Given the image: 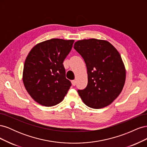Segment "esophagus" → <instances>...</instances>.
I'll return each mask as SVG.
<instances>
[{
    "mask_svg": "<svg viewBox=\"0 0 147 147\" xmlns=\"http://www.w3.org/2000/svg\"><path fill=\"white\" fill-rule=\"evenodd\" d=\"M71 83H72V84L73 86H75V84H76V81H75V80H72Z\"/></svg>",
    "mask_w": 147,
    "mask_h": 147,
    "instance_id": "1",
    "label": "esophagus"
}]
</instances>
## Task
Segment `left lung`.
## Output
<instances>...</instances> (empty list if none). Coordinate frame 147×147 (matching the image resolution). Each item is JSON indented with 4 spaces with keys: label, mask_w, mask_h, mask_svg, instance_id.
Masks as SVG:
<instances>
[{
    "label": "left lung",
    "mask_w": 147,
    "mask_h": 147,
    "mask_svg": "<svg viewBox=\"0 0 147 147\" xmlns=\"http://www.w3.org/2000/svg\"><path fill=\"white\" fill-rule=\"evenodd\" d=\"M74 49L84 59L87 67L88 85L78 90L87 106L102 109L117 98L126 80V69L118 50L109 42L84 39L74 44Z\"/></svg>",
    "instance_id": "1"
}]
</instances>
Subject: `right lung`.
<instances>
[{"instance_id": "1", "label": "right lung", "mask_w": 147, "mask_h": 147, "mask_svg": "<svg viewBox=\"0 0 147 147\" xmlns=\"http://www.w3.org/2000/svg\"><path fill=\"white\" fill-rule=\"evenodd\" d=\"M74 40L52 38L35 45L26 57L23 82L31 97L43 106L63 101L71 86L65 77L63 62Z\"/></svg>"}]
</instances>
